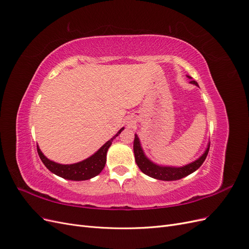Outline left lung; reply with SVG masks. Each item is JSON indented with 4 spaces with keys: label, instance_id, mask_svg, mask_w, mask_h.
Masks as SVG:
<instances>
[{
    "label": "left lung",
    "instance_id": "8db88e82",
    "mask_svg": "<svg viewBox=\"0 0 249 249\" xmlns=\"http://www.w3.org/2000/svg\"><path fill=\"white\" fill-rule=\"evenodd\" d=\"M189 79H192L191 77L188 76ZM192 84L197 86V82L196 81H190ZM134 155H135V161H136L138 167L140 170L145 173L146 176L154 178L157 179H161V180H177L180 179L187 176H189L190 173L194 172L195 170H197L201 164L205 162L206 158L208 156L209 149H210V144L208 145V148L206 149L205 154H203L199 159L196 161H194L190 164L186 165V166L183 167H168V166H159L155 163H153L150 160H148L145 157L144 153L141 148L140 145V141L137 135H135V139H134Z\"/></svg>",
    "mask_w": 249,
    "mask_h": 249
}]
</instances>
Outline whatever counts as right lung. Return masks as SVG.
Returning <instances> with one entry per match:
<instances>
[{"label": "right lung", "mask_w": 249, "mask_h": 249, "mask_svg": "<svg viewBox=\"0 0 249 249\" xmlns=\"http://www.w3.org/2000/svg\"><path fill=\"white\" fill-rule=\"evenodd\" d=\"M124 127L120 129L115 136H113L109 141H107L105 144L97 150V152L89 157L88 159L74 163L70 165H63V164H58L56 162H53L49 160L48 158L44 156L41 150L39 149L38 145H37V153L39 155V158L41 159L42 163L46 165V167L53 173H55L56 176L61 177L66 179L71 180H85L89 179L91 178L96 177L99 173L104 169L105 164H106V156L108 148L112 144L113 139H115L118 135L122 133Z\"/></svg>", "instance_id": "add662e5"}]
</instances>
